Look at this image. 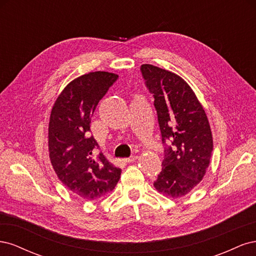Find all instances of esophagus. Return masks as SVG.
Listing matches in <instances>:
<instances>
[{
    "label": "esophagus",
    "mask_w": 256,
    "mask_h": 256,
    "mask_svg": "<svg viewBox=\"0 0 256 256\" xmlns=\"http://www.w3.org/2000/svg\"><path fill=\"white\" fill-rule=\"evenodd\" d=\"M136 159H138V154H134V156H131V157H129V158L122 159V161L126 162V164H131V162H134V161L136 160Z\"/></svg>",
    "instance_id": "1"
}]
</instances>
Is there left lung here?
<instances>
[{
    "instance_id": "8db88e82",
    "label": "left lung",
    "mask_w": 256,
    "mask_h": 256,
    "mask_svg": "<svg viewBox=\"0 0 256 256\" xmlns=\"http://www.w3.org/2000/svg\"><path fill=\"white\" fill-rule=\"evenodd\" d=\"M147 88L154 94L164 150L162 171L154 187L178 198L203 180L210 162L214 141L203 106L182 76L150 64L141 67Z\"/></svg>"
}]
</instances>
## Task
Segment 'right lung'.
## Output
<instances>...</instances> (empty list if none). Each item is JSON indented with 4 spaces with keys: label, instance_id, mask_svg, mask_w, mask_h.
<instances>
[{
    "label": "right lung",
    "instance_id": "right-lung-1",
    "mask_svg": "<svg viewBox=\"0 0 256 256\" xmlns=\"http://www.w3.org/2000/svg\"><path fill=\"white\" fill-rule=\"evenodd\" d=\"M108 72H92L69 82L54 102L48 128L49 158L58 180L74 194L94 200L110 193L120 178L90 136V118L106 92L118 79Z\"/></svg>",
    "mask_w": 256,
    "mask_h": 256
}]
</instances>
